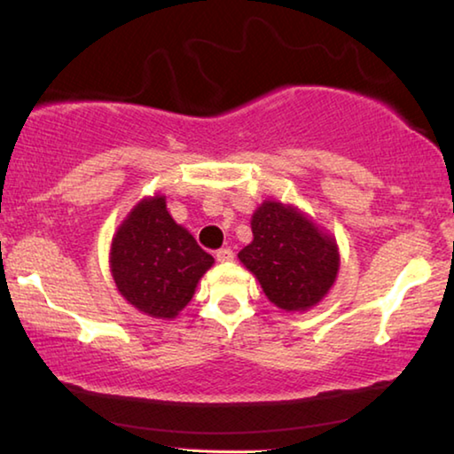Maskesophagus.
I'll use <instances>...</instances> for the list:
<instances>
[{"instance_id":"esophagus-1","label":"esophagus","mask_w":454,"mask_h":454,"mask_svg":"<svg viewBox=\"0 0 454 454\" xmlns=\"http://www.w3.org/2000/svg\"><path fill=\"white\" fill-rule=\"evenodd\" d=\"M215 259H218V262H230V261H234L232 248H220L218 253H215Z\"/></svg>"}]
</instances>
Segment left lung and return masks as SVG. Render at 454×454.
Listing matches in <instances>:
<instances>
[{"label":"left lung","instance_id":"1","mask_svg":"<svg viewBox=\"0 0 454 454\" xmlns=\"http://www.w3.org/2000/svg\"><path fill=\"white\" fill-rule=\"evenodd\" d=\"M250 228L253 242L239 259L259 279L269 301L286 312H306L322 301L340 265L333 236L295 206L273 200L254 209Z\"/></svg>","mask_w":454,"mask_h":454}]
</instances>
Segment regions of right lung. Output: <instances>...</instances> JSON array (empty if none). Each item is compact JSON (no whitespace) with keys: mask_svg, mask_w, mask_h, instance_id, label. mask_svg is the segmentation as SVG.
<instances>
[{"mask_svg":"<svg viewBox=\"0 0 454 454\" xmlns=\"http://www.w3.org/2000/svg\"><path fill=\"white\" fill-rule=\"evenodd\" d=\"M214 265L184 226L167 212L165 195L138 201L112 239L110 269L118 292L138 312L173 320Z\"/></svg>","mask_w":454,"mask_h":454,"instance_id":"add662e5","label":"right lung"}]
</instances>
